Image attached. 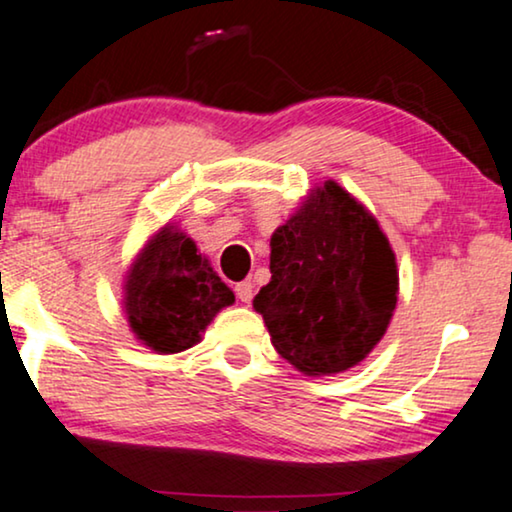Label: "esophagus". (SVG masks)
<instances>
[{"mask_svg": "<svg viewBox=\"0 0 512 512\" xmlns=\"http://www.w3.org/2000/svg\"><path fill=\"white\" fill-rule=\"evenodd\" d=\"M235 293L242 303H251V298H254V284H251V279H244V282L237 284Z\"/></svg>", "mask_w": 512, "mask_h": 512, "instance_id": "1", "label": "esophagus"}]
</instances>
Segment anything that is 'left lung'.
Returning a JSON list of instances; mask_svg holds the SVG:
<instances>
[{
	"label": "left lung",
	"instance_id": "obj_1",
	"mask_svg": "<svg viewBox=\"0 0 512 512\" xmlns=\"http://www.w3.org/2000/svg\"><path fill=\"white\" fill-rule=\"evenodd\" d=\"M270 272L254 310L277 354L303 375L345 373L387 333L398 303L396 254L338 181L310 188L272 233Z\"/></svg>",
	"mask_w": 512,
	"mask_h": 512
}]
</instances>
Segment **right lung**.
Segmentation results:
<instances>
[{
    "instance_id": "obj_1",
    "label": "right lung",
    "mask_w": 512,
    "mask_h": 512,
    "mask_svg": "<svg viewBox=\"0 0 512 512\" xmlns=\"http://www.w3.org/2000/svg\"><path fill=\"white\" fill-rule=\"evenodd\" d=\"M235 293L184 230L165 223L132 258L123 312L135 338L156 354H179L202 340Z\"/></svg>"
}]
</instances>
